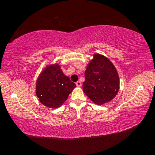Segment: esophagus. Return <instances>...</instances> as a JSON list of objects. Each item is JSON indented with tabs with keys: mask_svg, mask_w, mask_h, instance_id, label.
Listing matches in <instances>:
<instances>
[{
	"mask_svg": "<svg viewBox=\"0 0 155 155\" xmlns=\"http://www.w3.org/2000/svg\"><path fill=\"white\" fill-rule=\"evenodd\" d=\"M76 85H77V87H81V83L80 82V81H77V82L76 83Z\"/></svg>",
	"mask_w": 155,
	"mask_h": 155,
	"instance_id": "obj_1",
	"label": "esophagus"
}]
</instances>
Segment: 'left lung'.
Wrapping results in <instances>:
<instances>
[{
	"instance_id": "obj_1",
	"label": "left lung",
	"mask_w": 155,
	"mask_h": 155,
	"mask_svg": "<svg viewBox=\"0 0 155 155\" xmlns=\"http://www.w3.org/2000/svg\"><path fill=\"white\" fill-rule=\"evenodd\" d=\"M85 77L83 91L94 103L100 105L108 103L118 92V73L113 63L103 54H93L86 68Z\"/></svg>"
}]
</instances>
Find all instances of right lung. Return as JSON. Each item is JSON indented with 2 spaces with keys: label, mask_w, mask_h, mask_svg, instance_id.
Instances as JSON below:
<instances>
[{
  "label": "right lung",
  "mask_w": 155,
  "mask_h": 155,
  "mask_svg": "<svg viewBox=\"0 0 155 155\" xmlns=\"http://www.w3.org/2000/svg\"><path fill=\"white\" fill-rule=\"evenodd\" d=\"M35 93L40 103L48 108L61 107L76 85L65 76L58 64H50L41 72L36 81Z\"/></svg>",
  "instance_id": "add662e5"
}]
</instances>
